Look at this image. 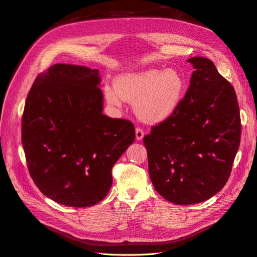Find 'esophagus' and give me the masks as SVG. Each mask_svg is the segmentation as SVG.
Segmentation results:
<instances>
[{"label":"esophagus","instance_id":"1","mask_svg":"<svg viewBox=\"0 0 257 257\" xmlns=\"http://www.w3.org/2000/svg\"><path fill=\"white\" fill-rule=\"evenodd\" d=\"M135 134H136V139H137V141H142V139L144 138V135H145L144 131L141 127H136Z\"/></svg>","mask_w":257,"mask_h":257}]
</instances>
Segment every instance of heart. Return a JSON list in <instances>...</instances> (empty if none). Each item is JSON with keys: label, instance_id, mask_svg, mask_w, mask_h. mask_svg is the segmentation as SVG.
<instances>
[{"label": "heart", "instance_id": "obj_1", "mask_svg": "<svg viewBox=\"0 0 257 257\" xmlns=\"http://www.w3.org/2000/svg\"><path fill=\"white\" fill-rule=\"evenodd\" d=\"M113 85H106L105 97L110 104L120 106L122 98L135 102L139 118L159 123L172 116L183 97L185 82L182 75L174 68H151L119 76Z\"/></svg>", "mask_w": 257, "mask_h": 257}]
</instances>
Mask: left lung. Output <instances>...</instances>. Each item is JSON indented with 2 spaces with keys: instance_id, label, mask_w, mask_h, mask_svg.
Masks as SVG:
<instances>
[{
  "instance_id": "obj_1",
  "label": "left lung",
  "mask_w": 257,
  "mask_h": 257,
  "mask_svg": "<svg viewBox=\"0 0 257 257\" xmlns=\"http://www.w3.org/2000/svg\"><path fill=\"white\" fill-rule=\"evenodd\" d=\"M194 72L176 112L144 137L154 189L176 205L212 197L226 184L240 145L236 92L211 60H188Z\"/></svg>"
}]
</instances>
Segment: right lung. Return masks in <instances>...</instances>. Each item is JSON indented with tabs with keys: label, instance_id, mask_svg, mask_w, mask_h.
I'll return each instance as SVG.
<instances>
[{
	"label": "right lung",
	"instance_id": "1",
	"mask_svg": "<svg viewBox=\"0 0 257 257\" xmlns=\"http://www.w3.org/2000/svg\"><path fill=\"white\" fill-rule=\"evenodd\" d=\"M98 69L54 64L36 77L22 115L21 139L31 178L56 203H99L111 169L135 141L134 124L103 113Z\"/></svg>",
	"mask_w": 257,
	"mask_h": 257
}]
</instances>
